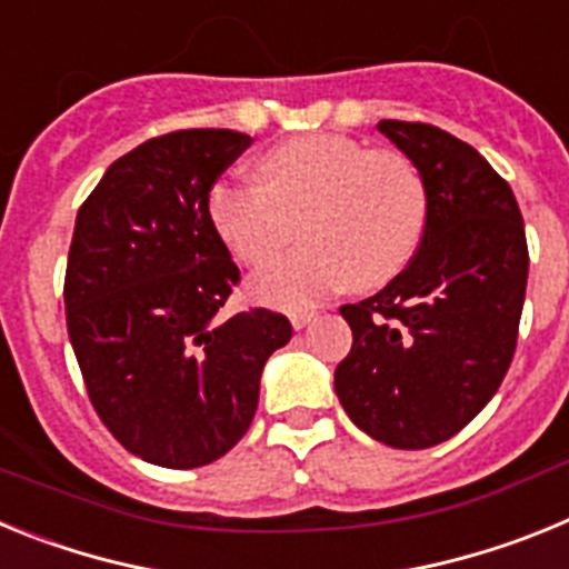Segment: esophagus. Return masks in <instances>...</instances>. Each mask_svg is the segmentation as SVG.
I'll return each instance as SVG.
<instances>
[{
  "label": "esophagus",
  "instance_id": "obj_1",
  "mask_svg": "<svg viewBox=\"0 0 569 569\" xmlns=\"http://www.w3.org/2000/svg\"><path fill=\"white\" fill-rule=\"evenodd\" d=\"M313 319H316L313 310H296V313H290V325H293L296 330H301L305 325H310Z\"/></svg>",
  "mask_w": 569,
  "mask_h": 569
}]
</instances>
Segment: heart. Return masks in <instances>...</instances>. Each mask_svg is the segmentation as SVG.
<instances>
[{
	"instance_id": "obj_1",
	"label": "heart",
	"mask_w": 569,
	"mask_h": 569,
	"mask_svg": "<svg viewBox=\"0 0 569 569\" xmlns=\"http://www.w3.org/2000/svg\"><path fill=\"white\" fill-rule=\"evenodd\" d=\"M256 182L219 179L208 193L216 233L239 261L268 264L296 233L290 250L250 281L273 308H310L333 290H373L410 264L427 224L421 170L399 150L336 133L296 136L259 159Z\"/></svg>"
}]
</instances>
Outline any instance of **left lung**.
<instances>
[{
    "label": "left lung",
    "mask_w": 569,
    "mask_h": 569,
    "mask_svg": "<svg viewBox=\"0 0 569 569\" xmlns=\"http://www.w3.org/2000/svg\"><path fill=\"white\" fill-rule=\"evenodd\" d=\"M379 130L421 170L427 224L385 290L341 305L353 347L336 396L370 439L425 450L453 439L505 381L530 256L519 202L479 150L436 124L381 119Z\"/></svg>",
    "instance_id": "obj_1"
}]
</instances>
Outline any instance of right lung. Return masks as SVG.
<instances>
[{"mask_svg":"<svg viewBox=\"0 0 569 569\" xmlns=\"http://www.w3.org/2000/svg\"><path fill=\"white\" fill-rule=\"evenodd\" d=\"M239 130H173L116 159L82 202L64 270L68 336L90 405L139 459L193 470L248 433L288 316L222 319L239 268L208 193L250 148Z\"/></svg>","mask_w":569,"mask_h":569,"instance_id":"right-lung-1","label":"right lung"}]
</instances>
